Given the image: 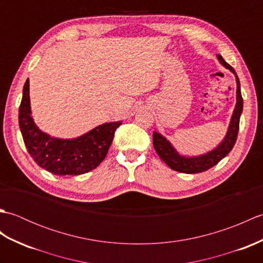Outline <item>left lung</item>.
I'll use <instances>...</instances> for the list:
<instances>
[{
  "mask_svg": "<svg viewBox=\"0 0 263 263\" xmlns=\"http://www.w3.org/2000/svg\"><path fill=\"white\" fill-rule=\"evenodd\" d=\"M217 59L219 63L225 66L226 69L230 70L232 73L235 76L236 80V105L234 108L233 115L231 117L230 125H228L226 136L222 139L221 142L218 144L214 149L209 150L208 153L199 155V156H184L181 155L174 146L167 140V139L161 136L160 133L154 131L153 135V143L156 153L160 157L164 163L170 166L172 170L176 172L185 173V174H195V173H201L206 170L211 168L212 166L217 165L219 161L225 158L226 156L231 153L234 144L236 142L238 127H239V117L243 111V98L241 95V85H239L238 77L235 70L228 64L226 61L222 59L220 55H217Z\"/></svg>",
  "mask_w": 263,
  "mask_h": 263,
  "instance_id": "left-lung-1",
  "label": "left lung"
}]
</instances>
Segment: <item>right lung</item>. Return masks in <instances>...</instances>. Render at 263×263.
Segmentation results:
<instances>
[{"mask_svg":"<svg viewBox=\"0 0 263 263\" xmlns=\"http://www.w3.org/2000/svg\"><path fill=\"white\" fill-rule=\"evenodd\" d=\"M122 121L104 123L78 138L60 139L39 128L31 116L29 79H27L19 107V126L28 153L42 168L54 175H81L105 159L114 133Z\"/></svg>","mask_w":263,"mask_h":263,"instance_id":"obj_1","label":"right lung"}]
</instances>
